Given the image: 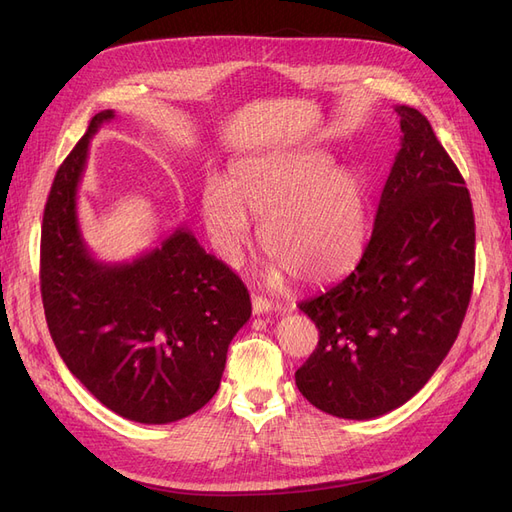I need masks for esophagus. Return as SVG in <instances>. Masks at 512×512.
I'll use <instances>...</instances> for the list:
<instances>
[{"mask_svg":"<svg viewBox=\"0 0 512 512\" xmlns=\"http://www.w3.org/2000/svg\"><path fill=\"white\" fill-rule=\"evenodd\" d=\"M252 309L254 314L260 316V314H271V312H277V305L271 303L269 299H262L258 297V294H252Z\"/></svg>","mask_w":512,"mask_h":512,"instance_id":"obj_1","label":"esophagus"}]
</instances>
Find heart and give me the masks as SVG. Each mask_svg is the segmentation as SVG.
<instances>
[{"mask_svg":"<svg viewBox=\"0 0 512 512\" xmlns=\"http://www.w3.org/2000/svg\"><path fill=\"white\" fill-rule=\"evenodd\" d=\"M200 213L218 254L239 265L260 220V245L271 254L267 280L290 271L301 284L337 280L359 260L367 237L361 173L333 166L322 151H260L237 158L226 179L207 181Z\"/></svg>","mask_w":512,"mask_h":512,"instance_id":"b5f03b06","label":"heart"}]
</instances>
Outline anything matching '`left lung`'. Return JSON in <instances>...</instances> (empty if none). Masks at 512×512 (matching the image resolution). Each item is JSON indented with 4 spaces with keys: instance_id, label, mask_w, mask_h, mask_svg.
Masks as SVG:
<instances>
[{
    "instance_id": "obj_1",
    "label": "left lung",
    "mask_w": 512,
    "mask_h": 512,
    "mask_svg": "<svg viewBox=\"0 0 512 512\" xmlns=\"http://www.w3.org/2000/svg\"><path fill=\"white\" fill-rule=\"evenodd\" d=\"M395 111L401 143L359 265L299 303L320 339L294 380L309 404L352 421L423 389L455 344L474 282L466 181L425 115Z\"/></svg>"
}]
</instances>
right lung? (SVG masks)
Wrapping results in <instances>:
<instances>
[{"mask_svg":"<svg viewBox=\"0 0 512 512\" xmlns=\"http://www.w3.org/2000/svg\"><path fill=\"white\" fill-rule=\"evenodd\" d=\"M102 111L59 166L44 207L40 290L61 359L85 389L128 421L166 425L218 393L232 337L252 316L250 292L181 226L132 262L91 256L76 215L89 141Z\"/></svg>","mask_w":512,"mask_h":512,"instance_id":"obj_1","label":"right lung"}]
</instances>
